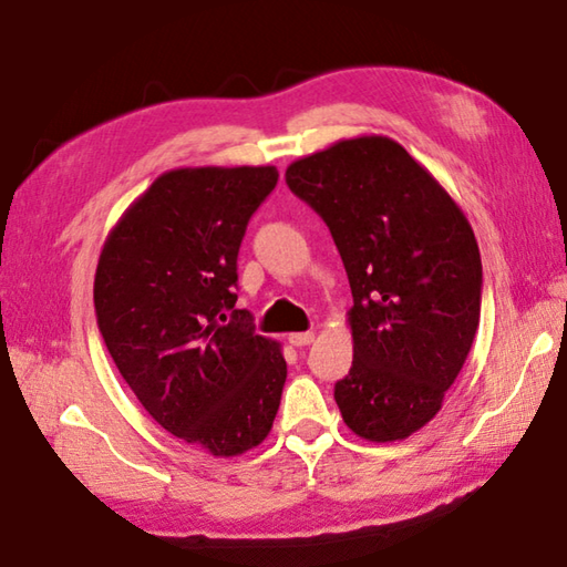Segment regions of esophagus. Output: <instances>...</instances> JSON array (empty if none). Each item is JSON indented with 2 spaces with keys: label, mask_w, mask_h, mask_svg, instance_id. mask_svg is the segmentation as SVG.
I'll return each mask as SVG.
<instances>
[{
  "label": "esophagus",
  "mask_w": 567,
  "mask_h": 567,
  "mask_svg": "<svg viewBox=\"0 0 567 567\" xmlns=\"http://www.w3.org/2000/svg\"><path fill=\"white\" fill-rule=\"evenodd\" d=\"M315 342V332H292L290 334V344L292 347H307Z\"/></svg>",
  "instance_id": "1"
}]
</instances>
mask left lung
<instances>
[{
	"instance_id": "obj_1",
	"label": "left lung",
	"mask_w": 567,
	"mask_h": 567,
	"mask_svg": "<svg viewBox=\"0 0 567 567\" xmlns=\"http://www.w3.org/2000/svg\"><path fill=\"white\" fill-rule=\"evenodd\" d=\"M290 190L322 215L352 287L354 362L337 382L344 424L374 444L439 414L481 319V252L461 205L389 136L297 158Z\"/></svg>"
}]
</instances>
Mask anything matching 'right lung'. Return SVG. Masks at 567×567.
<instances>
[{
    "label": "right lung",
    "instance_id": "1",
    "mask_svg": "<svg viewBox=\"0 0 567 567\" xmlns=\"http://www.w3.org/2000/svg\"><path fill=\"white\" fill-rule=\"evenodd\" d=\"M275 185V166L166 171L96 265L99 329L121 377L163 429L220 458L262 444L287 379L280 342L223 324L245 228Z\"/></svg>",
    "mask_w": 567,
    "mask_h": 567
}]
</instances>
